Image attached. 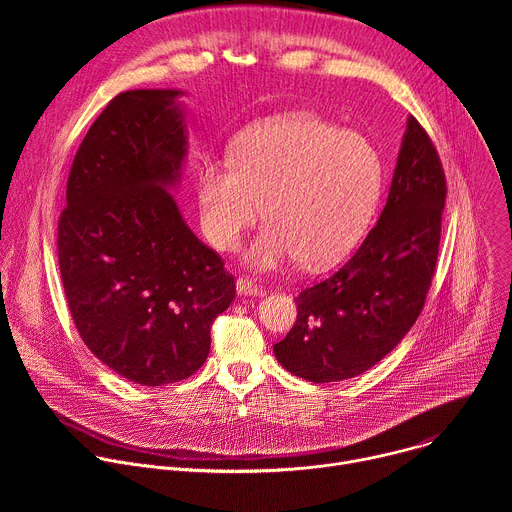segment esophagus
<instances>
[{"instance_id":"1","label":"esophagus","mask_w":512,"mask_h":512,"mask_svg":"<svg viewBox=\"0 0 512 512\" xmlns=\"http://www.w3.org/2000/svg\"><path fill=\"white\" fill-rule=\"evenodd\" d=\"M237 294L239 296H259L261 287L255 281H251L249 277H239L237 279Z\"/></svg>"}]
</instances>
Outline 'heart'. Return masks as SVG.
<instances>
[{
	"label": "heart",
	"instance_id": "b5f03b06",
	"mask_svg": "<svg viewBox=\"0 0 512 512\" xmlns=\"http://www.w3.org/2000/svg\"><path fill=\"white\" fill-rule=\"evenodd\" d=\"M381 190V162L358 133L314 117L267 121L237 139L233 160H204L198 212L206 241L235 251L257 223L267 225L247 261L261 271L298 259L328 267L367 231Z\"/></svg>",
	"mask_w": 512,
	"mask_h": 512
}]
</instances>
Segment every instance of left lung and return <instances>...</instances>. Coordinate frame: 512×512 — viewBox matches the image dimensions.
<instances>
[{
  "instance_id": "8db88e82",
  "label": "left lung",
  "mask_w": 512,
  "mask_h": 512,
  "mask_svg": "<svg viewBox=\"0 0 512 512\" xmlns=\"http://www.w3.org/2000/svg\"><path fill=\"white\" fill-rule=\"evenodd\" d=\"M446 194L435 145L409 117L381 218L342 267L296 298L298 320L273 344L283 369L336 383L369 371L403 340L431 287Z\"/></svg>"
}]
</instances>
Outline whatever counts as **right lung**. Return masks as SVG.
<instances>
[{"instance_id": "obj_1", "label": "right lung", "mask_w": 512, "mask_h": 512, "mask_svg": "<svg viewBox=\"0 0 512 512\" xmlns=\"http://www.w3.org/2000/svg\"><path fill=\"white\" fill-rule=\"evenodd\" d=\"M182 91L119 93L87 131L58 218L64 296L89 350L145 387L196 373L235 300L225 261L168 192L186 156Z\"/></svg>"}]
</instances>
